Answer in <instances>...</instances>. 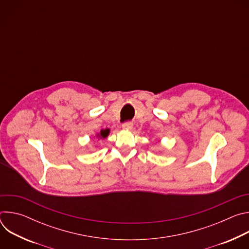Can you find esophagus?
Masks as SVG:
<instances>
[{
	"label": "esophagus",
	"mask_w": 249,
	"mask_h": 249,
	"mask_svg": "<svg viewBox=\"0 0 249 249\" xmlns=\"http://www.w3.org/2000/svg\"><path fill=\"white\" fill-rule=\"evenodd\" d=\"M122 128H123L124 130H131V129L133 128V124H132V122H130V121L124 122L123 125H122Z\"/></svg>",
	"instance_id": "esophagus-1"
}]
</instances>
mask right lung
Listing matches in <instances>:
<instances>
[{"label":"right lung","instance_id":"right-lung-1","mask_svg":"<svg viewBox=\"0 0 249 249\" xmlns=\"http://www.w3.org/2000/svg\"><path fill=\"white\" fill-rule=\"evenodd\" d=\"M108 133H109V130H108V129L102 130V131L100 132V135H98V136H100V137H102V138H106V137H107Z\"/></svg>","mask_w":249,"mask_h":249}]
</instances>
